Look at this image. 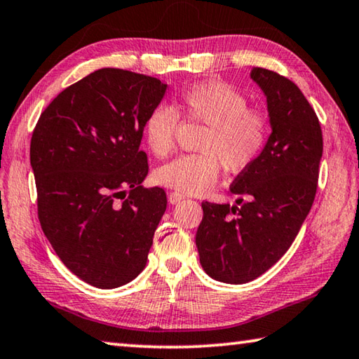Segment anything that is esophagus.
<instances>
[{
	"instance_id": "esophagus-1",
	"label": "esophagus",
	"mask_w": 359,
	"mask_h": 359,
	"mask_svg": "<svg viewBox=\"0 0 359 359\" xmlns=\"http://www.w3.org/2000/svg\"><path fill=\"white\" fill-rule=\"evenodd\" d=\"M182 199H185V196L182 193H179V191H171L168 194V201H169V204H177V202H180Z\"/></svg>"
}]
</instances>
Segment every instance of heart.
Listing matches in <instances>:
<instances>
[{
    "instance_id": "1",
    "label": "heart",
    "mask_w": 359,
    "mask_h": 359,
    "mask_svg": "<svg viewBox=\"0 0 359 359\" xmlns=\"http://www.w3.org/2000/svg\"><path fill=\"white\" fill-rule=\"evenodd\" d=\"M179 116L205 126L198 142L199 154L180 155L157 168L155 180L179 193L201 194L217 182L221 163L231 172L250 168L269 138V121L248 109L246 97L226 83L194 84L179 95L177 107L158 105L147 114L142 136L149 151L166 157L172 151Z\"/></svg>"
}]
</instances>
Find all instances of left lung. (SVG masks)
<instances>
[{
	"instance_id": "obj_1",
	"label": "left lung",
	"mask_w": 359,
	"mask_h": 359,
	"mask_svg": "<svg viewBox=\"0 0 359 359\" xmlns=\"http://www.w3.org/2000/svg\"><path fill=\"white\" fill-rule=\"evenodd\" d=\"M251 78L266 97L271 135L232 182L238 205L204 201L196 232L202 269L227 284L252 281L289 250L314 202L323 152L320 122L297 84L262 67Z\"/></svg>"
}]
</instances>
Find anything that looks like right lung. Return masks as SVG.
<instances>
[{
  "label": "right lung",
  "instance_id": "add662e5",
  "mask_svg": "<svg viewBox=\"0 0 359 359\" xmlns=\"http://www.w3.org/2000/svg\"><path fill=\"white\" fill-rule=\"evenodd\" d=\"M166 88L130 70H95L57 94L32 132L42 231L94 287H121L144 270L166 210L165 190L141 185L149 165L140 151L146 117Z\"/></svg>",
  "mask_w": 359,
  "mask_h": 359
}]
</instances>
